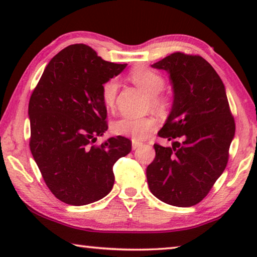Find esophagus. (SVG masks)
Listing matches in <instances>:
<instances>
[{
	"mask_svg": "<svg viewBox=\"0 0 257 257\" xmlns=\"http://www.w3.org/2000/svg\"><path fill=\"white\" fill-rule=\"evenodd\" d=\"M142 146V143H139L137 141H133V150H137L138 147Z\"/></svg>",
	"mask_w": 257,
	"mask_h": 257,
	"instance_id": "1",
	"label": "esophagus"
}]
</instances>
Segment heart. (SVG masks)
I'll return each mask as SVG.
<instances>
[{
  "label": "heart",
  "instance_id": "1",
  "mask_svg": "<svg viewBox=\"0 0 257 257\" xmlns=\"http://www.w3.org/2000/svg\"><path fill=\"white\" fill-rule=\"evenodd\" d=\"M128 80L135 86L144 90L150 96L151 106L155 110H162L165 106V99L160 93L165 86V79L161 73L152 69L138 67L133 69L128 75ZM119 89V82L116 79H108L102 86V101L107 108H112L115 104L116 94ZM158 125V121L153 116H136L125 115L112 122V132L116 135L132 137L135 141L145 139Z\"/></svg>",
  "mask_w": 257,
  "mask_h": 257
}]
</instances>
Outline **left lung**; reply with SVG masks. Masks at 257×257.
I'll return each instance as SVG.
<instances>
[{"label":"left lung","mask_w":257,"mask_h":257,"mask_svg":"<svg viewBox=\"0 0 257 257\" xmlns=\"http://www.w3.org/2000/svg\"><path fill=\"white\" fill-rule=\"evenodd\" d=\"M152 68L170 75L173 103L159 136L172 147L154 145L146 169L151 193L173 206L196 205L206 196L228 163L234 137L233 116L222 80L198 55L172 53Z\"/></svg>","instance_id":"1"}]
</instances>
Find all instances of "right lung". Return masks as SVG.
Segmentation results:
<instances>
[{"label": "right lung", "mask_w": 257, "mask_h": 257, "mask_svg": "<svg viewBox=\"0 0 257 257\" xmlns=\"http://www.w3.org/2000/svg\"><path fill=\"white\" fill-rule=\"evenodd\" d=\"M127 64L104 61L92 47L70 45L47 64L29 99L30 151L46 186L69 205H87L110 193L113 165L132 151V142L111 137L102 86Z\"/></svg>", "instance_id": "add662e5"}]
</instances>
